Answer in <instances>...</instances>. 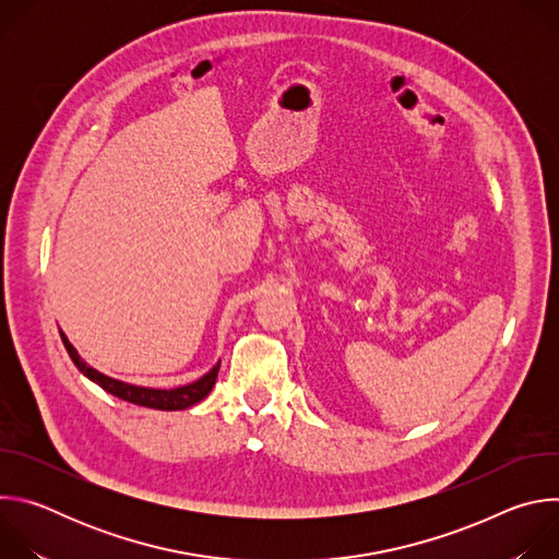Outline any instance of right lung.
Returning <instances> with one entry per match:
<instances>
[{
	"label": "right lung",
	"instance_id": "1",
	"mask_svg": "<svg viewBox=\"0 0 559 559\" xmlns=\"http://www.w3.org/2000/svg\"><path fill=\"white\" fill-rule=\"evenodd\" d=\"M61 341H63V347H66L68 356L76 365V369L82 371L84 376H88L93 382H97L102 389L121 397V401H126V403H132V405H139V407H150V409H162V412H179V409H188V407L201 403L203 397L212 391V386L216 382L218 367H221V362H218L203 378H199L197 382L186 384V386L147 389V386H134V384H128V382H121V380H115V378H108V376L99 373L97 369L88 367L82 358H79V354L74 352V347L68 343V338L63 334H61Z\"/></svg>",
	"mask_w": 559,
	"mask_h": 559
}]
</instances>
